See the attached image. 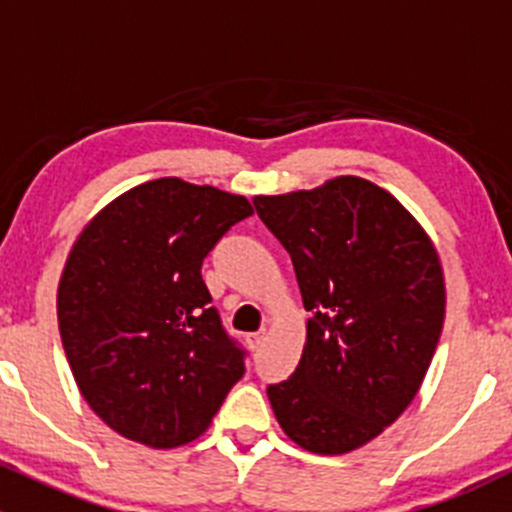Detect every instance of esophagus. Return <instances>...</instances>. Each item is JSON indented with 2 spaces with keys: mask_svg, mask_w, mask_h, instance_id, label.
<instances>
[{
  "mask_svg": "<svg viewBox=\"0 0 512 512\" xmlns=\"http://www.w3.org/2000/svg\"><path fill=\"white\" fill-rule=\"evenodd\" d=\"M265 342V332H255V334H247V344H250L252 349H257L260 344Z\"/></svg>",
  "mask_w": 512,
  "mask_h": 512,
  "instance_id": "34e87169",
  "label": "esophagus"
}]
</instances>
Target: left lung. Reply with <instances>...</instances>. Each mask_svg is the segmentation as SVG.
I'll use <instances>...</instances> for the list:
<instances>
[{"label": "left lung", "instance_id": "1", "mask_svg": "<svg viewBox=\"0 0 512 512\" xmlns=\"http://www.w3.org/2000/svg\"><path fill=\"white\" fill-rule=\"evenodd\" d=\"M289 252L307 344L267 386L297 446L347 453L379 436L416 396L446 314L438 255L409 210L364 178L252 200Z\"/></svg>", "mask_w": 512, "mask_h": 512}]
</instances>
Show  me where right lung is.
<instances>
[{
    "mask_svg": "<svg viewBox=\"0 0 512 512\" xmlns=\"http://www.w3.org/2000/svg\"><path fill=\"white\" fill-rule=\"evenodd\" d=\"M242 195L180 178L128 190L91 220L59 282V332L81 394L131 441L198 438L245 374L203 260L250 218Z\"/></svg>",
    "mask_w": 512,
    "mask_h": 512,
    "instance_id": "add662e5",
    "label": "right lung"
}]
</instances>
